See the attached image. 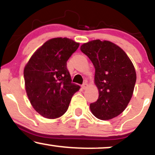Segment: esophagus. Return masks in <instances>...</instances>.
Here are the masks:
<instances>
[{
    "instance_id": "1",
    "label": "esophagus",
    "mask_w": 155,
    "mask_h": 155,
    "mask_svg": "<svg viewBox=\"0 0 155 155\" xmlns=\"http://www.w3.org/2000/svg\"><path fill=\"white\" fill-rule=\"evenodd\" d=\"M87 87H88V84H87V83H84L83 84L81 85V87H82V88H83L84 89H87Z\"/></svg>"
}]
</instances>
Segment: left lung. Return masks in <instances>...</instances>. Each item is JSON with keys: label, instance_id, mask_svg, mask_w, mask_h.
<instances>
[{"label": "left lung", "instance_id": "8db88e82", "mask_svg": "<svg viewBox=\"0 0 155 155\" xmlns=\"http://www.w3.org/2000/svg\"><path fill=\"white\" fill-rule=\"evenodd\" d=\"M91 60L94 68V83L99 97L89 105L92 114L100 120L118 116L127 107L133 95L137 74L131 61L117 45L95 40L80 48Z\"/></svg>", "mask_w": 155, "mask_h": 155}]
</instances>
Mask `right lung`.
<instances>
[{
    "label": "right lung",
    "instance_id": "1",
    "mask_svg": "<svg viewBox=\"0 0 155 155\" xmlns=\"http://www.w3.org/2000/svg\"><path fill=\"white\" fill-rule=\"evenodd\" d=\"M79 46L71 39L57 37L38 48L24 70L25 89L31 105L46 118L66 113L80 87L71 82L67 61Z\"/></svg>",
    "mask_w": 155,
    "mask_h": 155
}]
</instances>
